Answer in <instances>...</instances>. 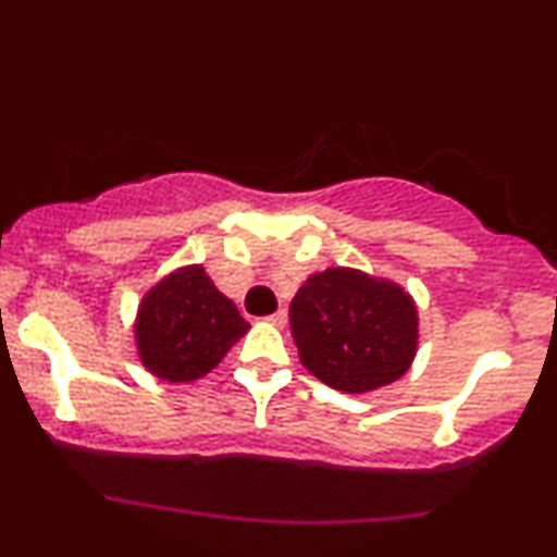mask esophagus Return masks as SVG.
<instances>
[{
    "label": "esophagus",
    "mask_w": 557,
    "mask_h": 557,
    "mask_svg": "<svg viewBox=\"0 0 557 557\" xmlns=\"http://www.w3.org/2000/svg\"><path fill=\"white\" fill-rule=\"evenodd\" d=\"M267 322H270V324H274V327H280V330H283V327H285V324H287V311H285V309L274 311V314H272V317H267Z\"/></svg>",
    "instance_id": "obj_1"
}]
</instances>
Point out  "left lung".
I'll return each mask as SVG.
<instances>
[{"instance_id": "8db88e82", "label": "left lung", "mask_w": 557, "mask_h": 557, "mask_svg": "<svg viewBox=\"0 0 557 557\" xmlns=\"http://www.w3.org/2000/svg\"><path fill=\"white\" fill-rule=\"evenodd\" d=\"M298 359L332 389L363 395L398 382L419 350L417 300L395 280L327 267L290 300Z\"/></svg>"}]
</instances>
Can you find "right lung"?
Returning <instances> with one entry per match:
<instances>
[{
  "instance_id": "1",
  "label": "right lung",
  "mask_w": 557,
  "mask_h": 557,
  "mask_svg": "<svg viewBox=\"0 0 557 557\" xmlns=\"http://www.w3.org/2000/svg\"><path fill=\"white\" fill-rule=\"evenodd\" d=\"M251 324L216 290L203 264H185L140 298L133 337L140 367L157 380L196 382L220 367Z\"/></svg>"
}]
</instances>
